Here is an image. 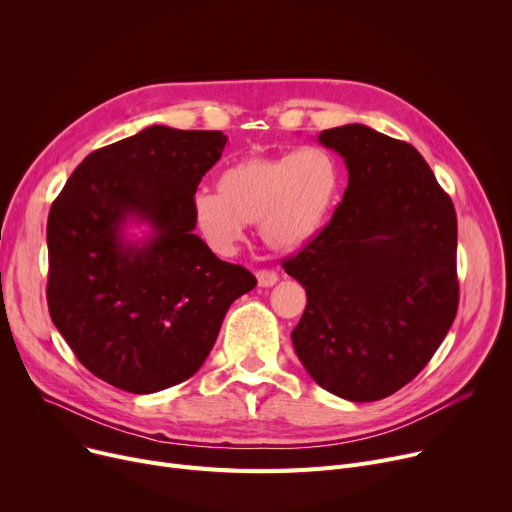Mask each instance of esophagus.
<instances>
[{"mask_svg": "<svg viewBox=\"0 0 512 512\" xmlns=\"http://www.w3.org/2000/svg\"><path fill=\"white\" fill-rule=\"evenodd\" d=\"M257 282L259 286L267 288V286H274L278 282V274L274 270H259L257 272Z\"/></svg>", "mask_w": 512, "mask_h": 512, "instance_id": "1", "label": "esophagus"}]
</instances>
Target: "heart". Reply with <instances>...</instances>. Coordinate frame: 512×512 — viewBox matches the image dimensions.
<instances>
[{"label": "heart", "instance_id": "obj_1", "mask_svg": "<svg viewBox=\"0 0 512 512\" xmlns=\"http://www.w3.org/2000/svg\"><path fill=\"white\" fill-rule=\"evenodd\" d=\"M340 188L336 157L309 145L232 161L215 180L218 195L197 193L191 209L201 238L215 253H234L247 224H257L267 247L294 251L326 228Z\"/></svg>", "mask_w": 512, "mask_h": 512}]
</instances>
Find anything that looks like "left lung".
Returning a JSON list of instances; mask_svg holds the SVG:
<instances>
[{
  "instance_id": "left-lung-1",
  "label": "left lung",
  "mask_w": 512,
  "mask_h": 512,
  "mask_svg": "<svg viewBox=\"0 0 512 512\" xmlns=\"http://www.w3.org/2000/svg\"><path fill=\"white\" fill-rule=\"evenodd\" d=\"M348 186L307 247L284 259L307 307L292 344L332 394L380 400L429 363L459 307L456 213L421 153L363 124L321 130Z\"/></svg>"
}]
</instances>
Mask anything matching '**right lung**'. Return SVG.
<instances>
[{
  "label": "right lung",
  "mask_w": 512,
  "mask_h": 512,
  "mask_svg": "<svg viewBox=\"0 0 512 512\" xmlns=\"http://www.w3.org/2000/svg\"><path fill=\"white\" fill-rule=\"evenodd\" d=\"M226 141L220 130L149 126L89 153L53 201L49 315L99 380L132 394L188 380L228 307L257 286L193 232V197ZM128 219L152 236L124 241Z\"/></svg>",
  "instance_id": "1"
}]
</instances>
